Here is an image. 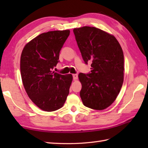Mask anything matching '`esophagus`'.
I'll return each instance as SVG.
<instances>
[{
    "label": "esophagus",
    "mask_w": 148,
    "mask_h": 148,
    "mask_svg": "<svg viewBox=\"0 0 148 148\" xmlns=\"http://www.w3.org/2000/svg\"><path fill=\"white\" fill-rule=\"evenodd\" d=\"M72 76H73V79L74 80H77L78 78V75L77 74H72Z\"/></svg>",
    "instance_id": "obj_1"
}]
</instances>
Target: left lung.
Masks as SVG:
<instances>
[{"mask_svg": "<svg viewBox=\"0 0 148 148\" xmlns=\"http://www.w3.org/2000/svg\"><path fill=\"white\" fill-rule=\"evenodd\" d=\"M85 64L92 61L91 73H79L80 97L84 106L103 110L114 102L124 79V55L116 37L93 27L73 30Z\"/></svg>", "mask_w": 148, "mask_h": 148, "instance_id": "obj_1", "label": "left lung"}]
</instances>
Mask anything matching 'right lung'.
<instances>
[{
    "mask_svg": "<svg viewBox=\"0 0 148 148\" xmlns=\"http://www.w3.org/2000/svg\"><path fill=\"white\" fill-rule=\"evenodd\" d=\"M70 30L42 33L28 42L22 51L20 71L30 100L40 109L51 112L64 106L72 81V74L53 71Z\"/></svg>",
    "mask_w": 148,
    "mask_h": 148,
    "instance_id": "right-lung-1",
    "label": "right lung"
}]
</instances>
